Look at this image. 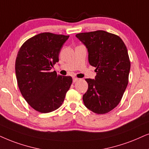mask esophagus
<instances>
[{"label":"esophagus","instance_id":"esophagus-1","mask_svg":"<svg viewBox=\"0 0 149 149\" xmlns=\"http://www.w3.org/2000/svg\"><path fill=\"white\" fill-rule=\"evenodd\" d=\"M79 80L78 78H73V82H76Z\"/></svg>","mask_w":149,"mask_h":149}]
</instances>
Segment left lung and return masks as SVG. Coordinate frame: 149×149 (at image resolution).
Here are the masks:
<instances>
[{
	"label": "left lung",
	"mask_w": 149,
	"mask_h": 149,
	"mask_svg": "<svg viewBox=\"0 0 149 149\" xmlns=\"http://www.w3.org/2000/svg\"><path fill=\"white\" fill-rule=\"evenodd\" d=\"M76 36L86 46L88 63L96 72L95 79H85L88 90L82 97L84 104L95 113H107L119 104L129 82L127 47L118 36L102 30Z\"/></svg>",
	"instance_id": "left-lung-1"
}]
</instances>
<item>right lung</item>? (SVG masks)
Wrapping results in <instances>:
<instances>
[{
	"instance_id": "1",
	"label": "right lung",
	"mask_w": 149,
	"mask_h": 149,
	"mask_svg": "<svg viewBox=\"0 0 149 149\" xmlns=\"http://www.w3.org/2000/svg\"><path fill=\"white\" fill-rule=\"evenodd\" d=\"M69 36L49 32L28 39L18 51L15 69L22 95L33 109L43 113L61 106L72 83L71 76L51 71Z\"/></svg>"
}]
</instances>
